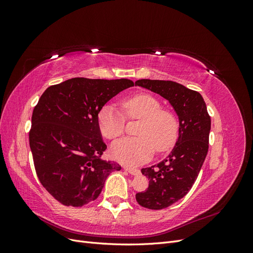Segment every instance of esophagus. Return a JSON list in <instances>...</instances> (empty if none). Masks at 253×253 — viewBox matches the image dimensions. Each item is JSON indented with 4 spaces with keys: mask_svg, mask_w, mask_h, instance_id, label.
<instances>
[{
    "mask_svg": "<svg viewBox=\"0 0 253 253\" xmlns=\"http://www.w3.org/2000/svg\"><path fill=\"white\" fill-rule=\"evenodd\" d=\"M125 170H126V171H127L129 174L135 175V176H137V175H139V174H140V171H139L138 169H136V168H131V167H125Z\"/></svg>",
    "mask_w": 253,
    "mask_h": 253,
    "instance_id": "esophagus-1",
    "label": "esophagus"
}]
</instances>
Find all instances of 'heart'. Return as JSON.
I'll use <instances>...</instances> for the list:
<instances>
[{"label":"heart","instance_id":"obj_1","mask_svg":"<svg viewBox=\"0 0 253 253\" xmlns=\"http://www.w3.org/2000/svg\"><path fill=\"white\" fill-rule=\"evenodd\" d=\"M121 106L127 118L141 122L138 137H125L112 145V154L119 162L126 165L147 162L155 149L162 153L175 144L179 132L178 119L173 112L162 109L163 104L156 97L139 93L124 99ZM125 115L115 104H104L97 116L101 134L108 139L119 137L125 129Z\"/></svg>","mask_w":253,"mask_h":253}]
</instances>
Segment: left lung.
<instances>
[{
    "instance_id": "1",
    "label": "left lung",
    "mask_w": 253,
    "mask_h": 253,
    "mask_svg": "<svg viewBox=\"0 0 253 253\" xmlns=\"http://www.w3.org/2000/svg\"><path fill=\"white\" fill-rule=\"evenodd\" d=\"M138 85L167 99L177 114L178 138L166 159L141 173L149 178V188L136 194L144 208L160 210L179 201L192 188L209 148L211 118L198 91L173 81L141 79Z\"/></svg>"
}]
</instances>
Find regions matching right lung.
I'll use <instances>...</instances> for the list:
<instances>
[{"label":"right lung","instance_id":"1","mask_svg":"<svg viewBox=\"0 0 253 253\" xmlns=\"http://www.w3.org/2000/svg\"><path fill=\"white\" fill-rule=\"evenodd\" d=\"M128 79L72 78L44 91L35 106L29 145L42 186L64 206L82 207L101 193L121 167L101 159L106 150L97 116Z\"/></svg>","mask_w":253,"mask_h":253}]
</instances>
